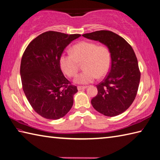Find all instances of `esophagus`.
Here are the masks:
<instances>
[{
	"label": "esophagus",
	"instance_id": "34e87169",
	"mask_svg": "<svg viewBox=\"0 0 160 160\" xmlns=\"http://www.w3.org/2000/svg\"><path fill=\"white\" fill-rule=\"evenodd\" d=\"M87 86H78V90H82L84 89H87Z\"/></svg>",
	"mask_w": 160,
	"mask_h": 160
}]
</instances>
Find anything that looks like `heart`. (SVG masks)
<instances>
[{
	"instance_id": "1",
	"label": "heart",
	"mask_w": 160,
	"mask_h": 160,
	"mask_svg": "<svg viewBox=\"0 0 160 160\" xmlns=\"http://www.w3.org/2000/svg\"><path fill=\"white\" fill-rule=\"evenodd\" d=\"M71 53H64L60 57L61 69L68 77L76 76L79 63L82 62L84 69L75 78L79 84L92 82L98 78H102L109 71L111 55L109 49L105 45H98L94 42L82 41L76 44Z\"/></svg>"
}]
</instances>
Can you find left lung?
<instances>
[{"mask_svg":"<svg viewBox=\"0 0 160 160\" xmlns=\"http://www.w3.org/2000/svg\"><path fill=\"white\" fill-rule=\"evenodd\" d=\"M82 36L103 43L110 50V70L96 85L98 94L91 104L106 116H116L128 108L136 97L141 76L137 57L131 46L113 32L100 30Z\"/></svg>","mask_w":160,"mask_h":160,"instance_id":"1","label":"left lung"}]
</instances>
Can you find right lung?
<instances>
[{"instance_id":"right-lung-1","label":"right lung","mask_w":160,"mask_h":160,"mask_svg":"<svg viewBox=\"0 0 160 160\" xmlns=\"http://www.w3.org/2000/svg\"><path fill=\"white\" fill-rule=\"evenodd\" d=\"M80 36L44 32L29 44L22 54L20 69L22 89L40 116L58 120L73 106L77 87L64 76L59 60L64 49Z\"/></svg>"}]
</instances>
